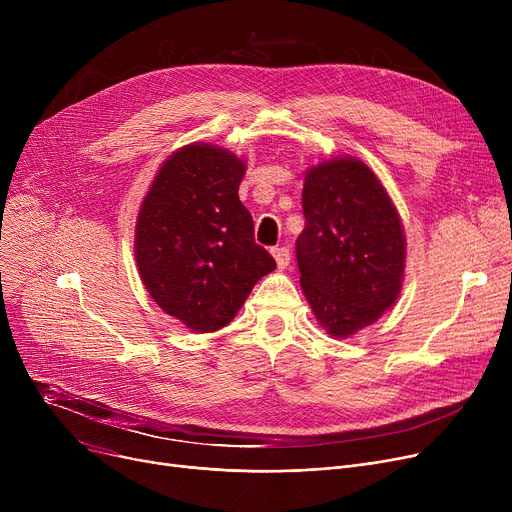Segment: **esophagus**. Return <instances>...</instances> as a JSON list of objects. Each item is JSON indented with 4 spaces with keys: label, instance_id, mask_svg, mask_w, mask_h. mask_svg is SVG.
<instances>
[{
    "label": "esophagus",
    "instance_id": "1",
    "mask_svg": "<svg viewBox=\"0 0 512 512\" xmlns=\"http://www.w3.org/2000/svg\"><path fill=\"white\" fill-rule=\"evenodd\" d=\"M272 255H274V259H276L280 270H284V267L290 263V251H288L286 247H276V249H272Z\"/></svg>",
    "mask_w": 512,
    "mask_h": 512
}]
</instances>
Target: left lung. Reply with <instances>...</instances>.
Segmentation results:
<instances>
[{
	"label": "left lung",
	"instance_id": "obj_1",
	"mask_svg": "<svg viewBox=\"0 0 512 512\" xmlns=\"http://www.w3.org/2000/svg\"><path fill=\"white\" fill-rule=\"evenodd\" d=\"M303 211L301 288L326 334L348 338L396 303L405 280V228L382 180L348 155L305 172Z\"/></svg>",
	"mask_w": 512,
	"mask_h": 512
}]
</instances>
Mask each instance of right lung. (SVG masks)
<instances>
[{
  "label": "right lung",
  "instance_id": "1",
  "mask_svg": "<svg viewBox=\"0 0 512 512\" xmlns=\"http://www.w3.org/2000/svg\"><path fill=\"white\" fill-rule=\"evenodd\" d=\"M247 161L191 143L157 170L134 228L139 276L161 311L193 332L224 328L253 286L276 270L238 199Z\"/></svg>",
  "mask_w": 512,
  "mask_h": 512
}]
</instances>
